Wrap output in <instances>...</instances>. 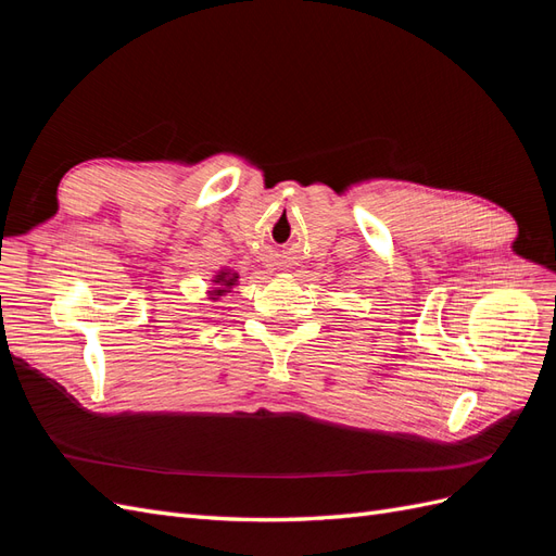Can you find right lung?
<instances>
[{
  "mask_svg": "<svg viewBox=\"0 0 556 556\" xmlns=\"http://www.w3.org/2000/svg\"><path fill=\"white\" fill-rule=\"evenodd\" d=\"M211 282H213V288L208 290V299L217 301L220 296H225L227 292H231V288H237L239 274L231 271V268H220V271L213 276Z\"/></svg>",
  "mask_w": 556,
  "mask_h": 556,
  "instance_id": "1",
  "label": "right lung"
}]
</instances>
